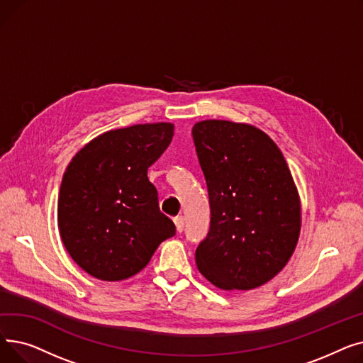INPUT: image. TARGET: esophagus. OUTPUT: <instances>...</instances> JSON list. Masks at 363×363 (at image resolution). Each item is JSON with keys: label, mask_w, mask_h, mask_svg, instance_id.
<instances>
[{"label": "esophagus", "mask_w": 363, "mask_h": 363, "mask_svg": "<svg viewBox=\"0 0 363 363\" xmlns=\"http://www.w3.org/2000/svg\"><path fill=\"white\" fill-rule=\"evenodd\" d=\"M174 222H175V226H177V231H178V233H182V230H184V223H185V219H184L182 216H177V218L174 219Z\"/></svg>", "instance_id": "34e87169"}]
</instances>
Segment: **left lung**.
<instances>
[{
  "mask_svg": "<svg viewBox=\"0 0 363 363\" xmlns=\"http://www.w3.org/2000/svg\"><path fill=\"white\" fill-rule=\"evenodd\" d=\"M193 140L211 203L197 268L220 290L257 289L282 271L298 241L301 206L289 164L249 123L201 121Z\"/></svg>",
  "mask_w": 363,
  "mask_h": 363,
  "instance_id": "1",
  "label": "left lung"
}]
</instances>
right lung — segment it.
Here are the masks:
<instances>
[{
    "label": "right lung",
    "mask_w": 363,
    "mask_h": 363,
    "mask_svg": "<svg viewBox=\"0 0 363 363\" xmlns=\"http://www.w3.org/2000/svg\"><path fill=\"white\" fill-rule=\"evenodd\" d=\"M174 123L107 130L69 163L57 222L70 257L91 277L122 281L144 269L175 225L159 208L147 170L169 147Z\"/></svg>",
    "instance_id": "obj_1"
}]
</instances>
